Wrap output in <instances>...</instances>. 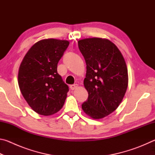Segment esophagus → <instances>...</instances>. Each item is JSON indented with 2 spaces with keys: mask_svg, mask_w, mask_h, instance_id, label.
Instances as JSON below:
<instances>
[{
  "mask_svg": "<svg viewBox=\"0 0 155 155\" xmlns=\"http://www.w3.org/2000/svg\"><path fill=\"white\" fill-rule=\"evenodd\" d=\"M78 87V84H74V85H70V89H71L72 90H76V89H77V87Z\"/></svg>",
  "mask_w": 155,
  "mask_h": 155,
  "instance_id": "1",
  "label": "esophagus"
}]
</instances>
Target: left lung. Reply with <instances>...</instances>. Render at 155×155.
I'll list each match as a JSON object with an SVG mask.
<instances>
[{"mask_svg": "<svg viewBox=\"0 0 155 155\" xmlns=\"http://www.w3.org/2000/svg\"><path fill=\"white\" fill-rule=\"evenodd\" d=\"M78 45L87 65L83 84L89 95L82 109L91 118L102 119L124 98L128 83L127 64L118 48L107 39L85 38Z\"/></svg>", "mask_w": 155, "mask_h": 155, "instance_id": "left-lung-1", "label": "left lung"}]
</instances>
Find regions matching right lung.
Returning <instances> with one entry per match:
<instances>
[{
  "label": "right lung",
  "instance_id": "1",
  "mask_svg": "<svg viewBox=\"0 0 155 155\" xmlns=\"http://www.w3.org/2000/svg\"><path fill=\"white\" fill-rule=\"evenodd\" d=\"M69 44L52 38L40 40L21 62L18 85L28 105L38 114L53 115L64 106L69 89L57 73V64Z\"/></svg>",
  "mask_w": 155,
  "mask_h": 155
}]
</instances>
